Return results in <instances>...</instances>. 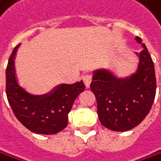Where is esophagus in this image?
<instances>
[{"label":"esophagus","instance_id":"1","mask_svg":"<svg viewBox=\"0 0 161 161\" xmlns=\"http://www.w3.org/2000/svg\"><path fill=\"white\" fill-rule=\"evenodd\" d=\"M82 80H83V83H84L85 87H86V88H89L90 83H91V80H92L91 75H89V74H85V75H83V76H82Z\"/></svg>","mask_w":161,"mask_h":161}]
</instances>
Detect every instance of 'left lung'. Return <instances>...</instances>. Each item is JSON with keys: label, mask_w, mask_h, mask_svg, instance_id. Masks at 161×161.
Wrapping results in <instances>:
<instances>
[{"label": "left lung", "mask_w": 161, "mask_h": 161, "mask_svg": "<svg viewBox=\"0 0 161 161\" xmlns=\"http://www.w3.org/2000/svg\"><path fill=\"white\" fill-rule=\"evenodd\" d=\"M142 52L137 68L127 77H119L109 68L93 70L91 91L97 100V112L101 124L114 131H127L138 126L151 110L155 101L157 80L151 55L138 36Z\"/></svg>", "instance_id": "1"}]
</instances>
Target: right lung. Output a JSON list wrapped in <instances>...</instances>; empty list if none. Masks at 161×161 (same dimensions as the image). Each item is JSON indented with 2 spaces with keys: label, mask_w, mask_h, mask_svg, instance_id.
Instances as JSON below:
<instances>
[{
  "label": "right lung",
  "mask_w": 161,
  "mask_h": 161,
  "mask_svg": "<svg viewBox=\"0 0 161 161\" xmlns=\"http://www.w3.org/2000/svg\"><path fill=\"white\" fill-rule=\"evenodd\" d=\"M21 44L16 46L6 67V97L13 113L31 131L39 134L58 133L68 125V114L76 98L84 91L83 81L59 83L45 94H32L17 80L15 58Z\"/></svg>",
  "instance_id": "obj_1"
}]
</instances>
